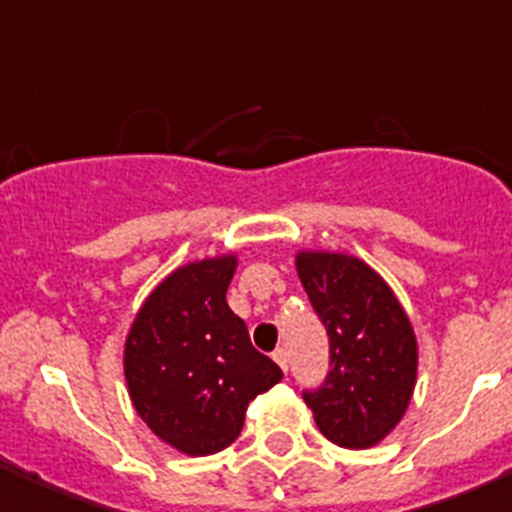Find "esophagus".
<instances>
[{
	"mask_svg": "<svg viewBox=\"0 0 512 512\" xmlns=\"http://www.w3.org/2000/svg\"><path fill=\"white\" fill-rule=\"evenodd\" d=\"M272 359H275L277 361V364H280L282 366V371H285V374H287V352H285V349H277V352L275 354H272Z\"/></svg>",
	"mask_w": 512,
	"mask_h": 512,
	"instance_id": "34e87169",
	"label": "esophagus"
}]
</instances>
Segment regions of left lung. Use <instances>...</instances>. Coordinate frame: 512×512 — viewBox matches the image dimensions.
<instances>
[{"mask_svg":"<svg viewBox=\"0 0 512 512\" xmlns=\"http://www.w3.org/2000/svg\"><path fill=\"white\" fill-rule=\"evenodd\" d=\"M304 292L329 337V374L302 391L319 431L342 448H371L401 421L416 384V337L391 287L366 262L299 252Z\"/></svg>","mask_w":512,"mask_h":512,"instance_id":"obj_1","label":"left lung"}]
</instances>
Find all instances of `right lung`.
Here are the masks:
<instances>
[{"label": "right lung", "mask_w": 512, "mask_h": 512, "mask_svg": "<svg viewBox=\"0 0 512 512\" xmlns=\"http://www.w3.org/2000/svg\"><path fill=\"white\" fill-rule=\"evenodd\" d=\"M232 255L193 262L165 277L138 312L123 369L138 416L188 456H210L242 431L247 404L282 379L227 307Z\"/></svg>", "instance_id": "add662e5"}]
</instances>
